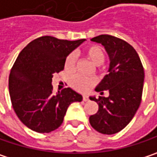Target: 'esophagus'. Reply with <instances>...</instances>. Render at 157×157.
I'll use <instances>...</instances> for the list:
<instances>
[{
    "label": "esophagus",
    "mask_w": 157,
    "mask_h": 157,
    "mask_svg": "<svg viewBox=\"0 0 157 157\" xmlns=\"http://www.w3.org/2000/svg\"><path fill=\"white\" fill-rule=\"evenodd\" d=\"M82 99H83V101L86 102V101H88V96H87V95H83Z\"/></svg>",
    "instance_id": "obj_1"
}]
</instances>
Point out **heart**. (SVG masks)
<instances>
[{
	"instance_id": "heart-1",
	"label": "heart",
	"mask_w": 157,
	"mask_h": 157,
	"mask_svg": "<svg viewBox=\"0 0 157 157\" xmlns=\"http://www.w3.org/2000/svg\"><path fill=\"white\" fill-rule=\"evenodd\" d=\"M84 55L94 64L97 65L99 68L101 64H103L105 59V52L99 45L92 44L86 47L83 50ZM77 57L74 53H70L64 62V70L69 73H72L76 69ZM96 83L95 78H86L82 76H74L71 79V86L74 89L78 92H87L92 86Z\"/></svg>"
}]
</instances>
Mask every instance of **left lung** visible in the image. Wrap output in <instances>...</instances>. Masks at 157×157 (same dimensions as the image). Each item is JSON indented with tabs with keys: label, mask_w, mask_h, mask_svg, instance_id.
Instances as JSON below:
<instances>
[{
	"label": "left lung",
	"mask_w": 157,
	"mask_h": 157,
	"mask_svg": "<svg viewBox=\"0 0 157 157\" xmlns=\"http://www.w3.org/2000/svg\"><path fill=\"white\" fill-rule=\"evenodd\" d=\"M91 41L102 44L110 58L109 73L95 91H109V96L90 97L98 104V112L89 117L94 129L112 135L123 129L134 117L141 103L144 68L136 50L124 40L100 35Z\"/></svg>",
	"instance_id": "left-lung-1"
}]
</instances>
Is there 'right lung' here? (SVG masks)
<instances>
[{"mask_svg":"<svg viewBox=\"0 0 157 157\" xmlns=\"http://www.w3.org/2000/svg\"><path fill=\"white\" fill-rule=\"evenodd\" d=\"M86 39L68 41L41 36L21 51L9 77L12 107L30 129L49 133L62 125L69 105L82 95L70 87L52 93L53 73L63 71L66 57Z\"/></svg>","mask_w":157,"mask_h":157,"instance_id":"obj_1","label":"right lung"}]
</instances>
